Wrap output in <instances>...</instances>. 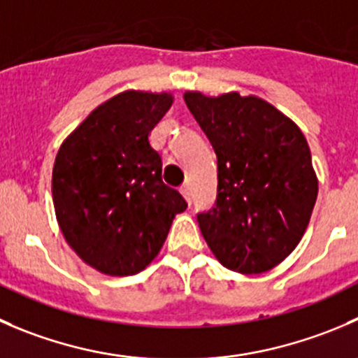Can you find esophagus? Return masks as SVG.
I'll return each mask as SVG.
<instances>
[{
    "instance_id": "34e87169",
    "label": "esophagus",
    "mask_w": 358,
    "mask_h": 358,
    "mask_svg": "<svg viewBox=\"0 0 358 358\" xmlns=\"http://www.w3.org/2000/svg\"><path fill=\"white\" fill-rule=\"evenodd\" d=\"M180 192L183 194V197L187 199V203L192 204V189H190V183H183V185L180 187Z\"/></svg>"
}]
</instances>
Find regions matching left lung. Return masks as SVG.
Returning <instances> with one entry per match:
<instances>
[{
    "mask_svg": "<svg viewBox=\"0 0 358 358\" xmlns=\"http://www.w3.org/2000/svg\"><path fill=\"white\" fill-rule=\"evenodd\" d=\"M183 99L217 154V199L197 213L201 232L232 271H269L301 241L317 201L306 138L255 96Z\"/></svg>",
    "mask_w": 358,
    "mask_h": 358,
    "instance_id": "1",
    "label": "left lung"
}]
</instances>
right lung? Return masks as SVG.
<instances>
[{
    "label": "right lung",
    "instance_id": "1",
    "mask_svg": "<svg viewBox=\"0 0 358 358\" xmlns=\"http://www.w3.org/2000/svg\"><path fill=\"white\" fill-rule=\"evenodd\" d=\"M171 105L166 92H122L98 106L57 152L52 197L59 227L80 259L105 275L143 271L187 208L162 182L161 155L148 143Z\"/></svg>",
    "mask_w": 358,
    "mask_h": 358
}]
</instances>
